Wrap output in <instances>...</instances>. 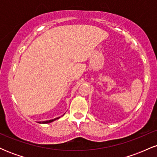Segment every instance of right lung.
I'll list each match as a JSON object with an SVG mask.
<instances>
[{
	"instance_id": "1",
	"label": "right lung",
	"mask_w": 157,
	"mask_h": 157,
	"mask_svg": "<svg viewBox=\"0 0 157 157\" xmlns=\"http://www.w3.org/2000/svg\"><path fill=\"white\" fill-rule=\"evenodd\" d=\"M60 117H57V118H55L54 119V120H47V121H44V122H38V123H43V124H46V123H50V122L55 121V120H57V119H59Z\"/></svg>"
}]
</instances>
